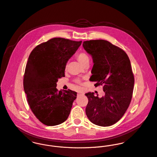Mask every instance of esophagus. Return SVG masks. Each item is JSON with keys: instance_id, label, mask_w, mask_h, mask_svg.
Instances as JSON below:
<instances>
[{"instance_id": "34e87169", "label": "esophagus", "mask_w": 157, "mask_h": 157, "mask_svg": "<svg viewBox=\"0 0 157 157\" xmlns=\"http://www.w3.org/2000/svg\"><path fill=\"white\" fill-rule=\"evenodd\" d=\"M78 95H79V96H81V95H84V93H79L78 94Z\"/></svg>"}]
</instances>
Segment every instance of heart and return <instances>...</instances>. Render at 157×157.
<instances>
[{
    "instance_id": "obj_1",
    "label": "heart",
    "mask_w": 157,
    "mask_h": 157,
    "mask_svg": "<svg viewBox=\"0 0 157 157\" xmlns=\"http://www.w3.org/2000/svg\"><path fill=\"white\" fill-rule=\"evenodd\" d=\"M76 58L78 62L83 66L85 64L89 63V56L86 53L81 52L78 53L76 56Z\"/></svg>"
}]
</instances>
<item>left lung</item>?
I'll return each instance as SVG.
<instances>
[{
    "label": "left lung",
    "instance_id": "8db88e82",
    "mask_svg": "<svg viewBox=\"0 0 157 157\" xmlns=\"http://www.w3.org/2000/svg\"><path fill=\"white\" fill-rule=\"evenodd\" d=\"M84 49L93 59L90 81L97 87L104 85L102 98L86 94L87 117L94 124L109 126L118 122L127 110L132 96L134 78L130 60L121 48L104 40L83 42Z\"/></svg>",
    "mask_w": 157,
    "mask_h": 157
}]
</instances>
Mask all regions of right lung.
<instances>
[{"instance_id":"1","label":"right lung","mask_w":157,"mask_h":157,"mask_svg":"<svg viewBox=\"0 0 157 157\" xmlns=\"http://www.w3.org/2000/svg\"><path fill=\"white\" fill-rule=\"evenodd\" d=\"M63 38H53L38 45L29 55L23 78L28 102L36 117L47 126L65 122L77 93L70 90L58 91V79L70 58L81 46Z\"/></svg>"}]
</instances>
